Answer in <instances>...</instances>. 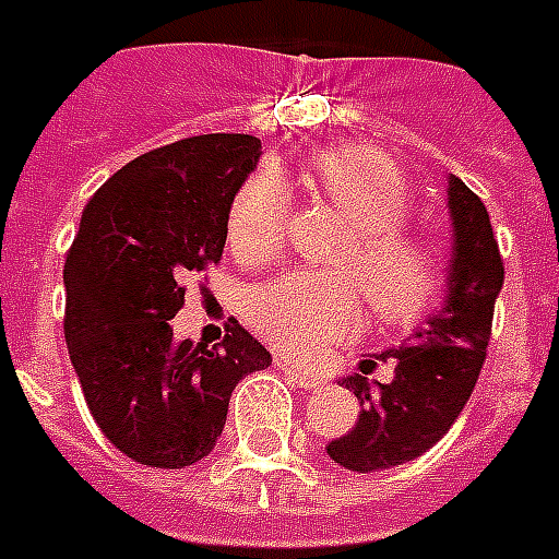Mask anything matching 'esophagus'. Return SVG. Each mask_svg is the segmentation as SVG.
Instances as JSON below:
<instances>
[{
  "mask_svg": "<svg viewBox=\"0 0 559 559\" xmlns=\"http://www.w3.org/2000/svg\"><path fill=\"white\" fill-rule=\"evenodd\" d=\"M278 368L284 373H287V380L293 382V385H298V389H322L324 385V380L322 377H319V373H310V371H301V368L298 366H289V362H281L278 359Z\"/></svg>",
  "mask_w": 559,
  "mask_h": 559,
  "instance_id": "34e87169",
  "label": "esophagus"
}]
</instances>
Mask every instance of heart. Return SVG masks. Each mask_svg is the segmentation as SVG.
<instances>
[{"label":"heart","mask_w":559,"mask_h":559,"mask_svg":"<svg viewBox=\"0 0 559 559\" xmlns=\"http://www.w3.org/2000/svg\"><path fill=\"white\" fill-rule=\"evenodd\" d=\"M316 191L350 223L331 263L340 272H287L252 293L246 316L272 348L293 359L319 357L362 328V298L377 322L415 324L441 298L443 263L435 246L403 226L412 209L406 174L385 153L345 144L310 159ZM289 188L261 165L228 205V246L246 263L275 258L289 223Z\"/></svg>","instance_id":"b5f03b06"}]
</instances>
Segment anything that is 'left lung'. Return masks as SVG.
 I'll return each instance as SVG.
<instances>
[{
	"label": "left lung",
	"instance_id": "left-lung-1",
	"mask_svg": "<svg viewBox=\"0 0 559 559\" xmlns=\"http://www.w3.org/2000/svg\"><path fill=\"white\" fill-rule=\"evenodd\" d=\"M447 200L452 217L447 301L403 348L373 357L394 366V380L377 382V389L362 373L342 380L362 412L348 435L328 443V455L354 473L397 467L432 450L467 406L485 366L504 263L485 202L459 177H450ZM373 359L366 362L377 366Z\"/></svg>",
	"mask_w": 559,
	"mask_h": 559
}]
</instances>
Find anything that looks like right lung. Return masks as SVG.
<instances>
[{"mask_svg": "<svg viewBox=\"0 0 559 559\" xmlns=\"http://www.w3.org/2000/svg\"><path fill=\"white\" fill-rule=\"evenodd\" d=\"M258 156L254 135H191L142 153L83 209L63 270L66 345L95 424L139 464L205 459L237 382L272 362L237 322L214 348L170 328L182 281L223 258L228 205Z\"/></svg>", "mask_w": 559, "mask_h": 559, "instance_id": "right-lung-1", "label": "right lung"}]
</instances>
